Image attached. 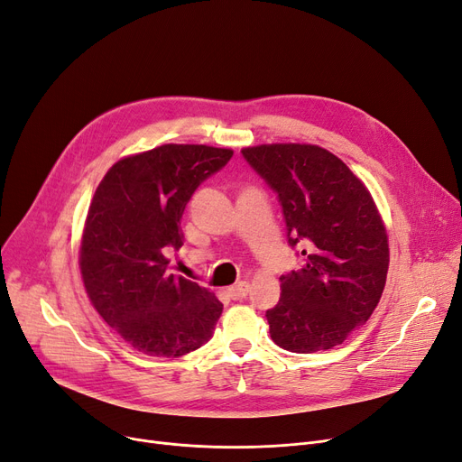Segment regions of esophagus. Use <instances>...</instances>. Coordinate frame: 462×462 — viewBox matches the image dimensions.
<instances>
[{"label": "esophagus", "mask_w": 462, "mask_h": 462, "mask_svg": "<svg viewBox=\"0 0 462 462\" xmlns=\"http://www.w3.org/2000/svg\"><path fill=\"white\" fill-rule=\"evenodd\" d=\"M247 292H249V283H247V281H239L237 285L228 289V294H230L232 300H242V298L247 296Z\"/></svg>", "instance_id": "34e87169"}]
</instances>
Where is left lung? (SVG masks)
<instances>
[{"label": "left lung", "mask_w": 462, "mask_h": 462, "mask_svg": "<svg viewBox=\"0 0 462 462\" xmlns=\"http://www.w3.org/2000/svg\"><path fill=\"white\" fill-rule=\"evenodd\" d=\"M242 154L277 194L289 245L304 254L302 268L279 277L270 336L291 353L332 349L366 323L383 292V220L363 181L327 149L275 143Z\"/></svg>", "instance_id": "1"}]
</instances>
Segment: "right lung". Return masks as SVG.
<instances>
[{
    "mask_svg": "<svg viewBox=\"0 0 462 462\" xmlns=\"http://www.w3.org/2000/svg\"><path fill=\"white\" fill-rule=\"evenodd\" d=\"M232 154L162 145L118 160L96 189L79 264L96 311L135 351L183 356L213 336L223 304L170 273L166 253L183 245L181 217L196 189Z\"/></svg>",
    "mask_w": 462,
    "mask_h": 462,
    "instance_id": "1",
    "label": "right lung"
}]
</instances>
